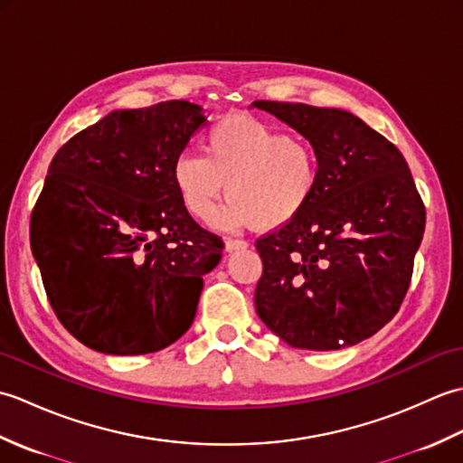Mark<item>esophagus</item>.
Segmentation results:
<instances>
[{
  "label": "esophagus",
  "instance_id": "1",
  "mask_svg": "<svg viewBox=\"0 0 463 463\" xmlns=\"http://www.w3.org/2000/svg\"><path fill=\"white\" fill-rule=\"evenodd\" d=\"M249 249V242L247 241H239V239H226L224 242V250L226 252H239V250H244Z\"/></svg>",
  "mask_w": 463,
  "mask_h": 463
}]
</instances>
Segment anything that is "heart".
Segmentation results:
<instances>
[{"label":"heart","mask_w":463,"mask_h":463,"mask_svg":"<svg viewBox=\"0 0 463 463\" xmlns=\"http://www.w3.org/2000/svg\"><path fill=\"white\" fill-rule=\"evenodd\" d=\"M203 143L204 155L176 156L171 176L186 213L199 221L209 219L226 189L231 196L213 216L216 229H277L307 211L318 191L312 145L250 115L224 117Z\"/></svg>","instance_id":"b5f03b06"}]
</instances>
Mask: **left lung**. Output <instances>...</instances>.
<instances>
[{
	"label": "left lung",
	"instance_id": "left-lung-1",
	"mask_svg": "<svg viewBox=\"0 0 463 463\" xmlns=\"http://www.w3.org/2000/svg\"><path fill=\"white\" fill-rule=\"evenodd\" d=\"M310 141L320 184L308 209L257 241L254 304L292 348L340 350L396 317L426 229L402 153L360 117L332 107L254 101Z\"/></svg>",
	"mask_w": 463,
	"mask_h": 463
}]
</instances>
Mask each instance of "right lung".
Segmentation results:
<instances>
[{
	"mask_svg": "<svg viewBox=\"0 0 463 463\" xmlns=\"http://www.w3.org/2000/svg\"><path fill=\"white\" fill-rule=\"evenodd\" d=\"M204 125L189 101L117 109L49 165L32 252L59 322L91 350L149 354L191 328L222 241L191 219L171 171Z\"/></svg>",
	"mask_w": 463,
	"mask_h": 463,
	"instance_id": "obj_1",
	"label": "right lung"
}]
</instances>
